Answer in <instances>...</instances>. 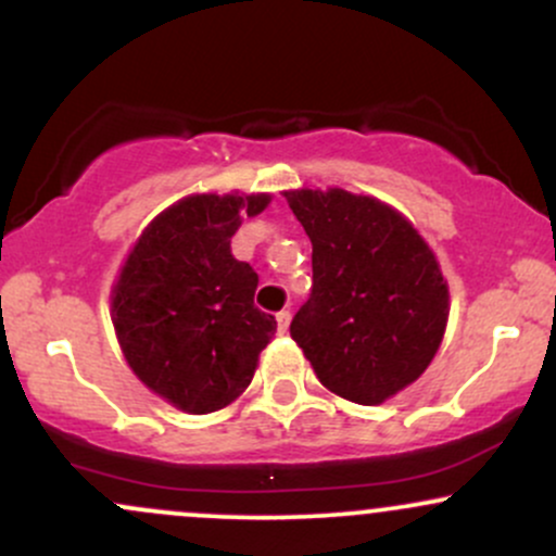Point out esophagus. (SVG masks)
<instances>
[{
  "label": "esophagus",
  "mask_w": 556,
  "mask_h": 556,
  "mask_svg": "<svg viewBox=\"0 0 556 556\" xmlns=\"http://www.w3.org/2000/svg\"><path fill=\"white\" fill-rule=\"evenodd\" d=\"M290 318H292L290 311H279V314H277V327H279V331H282V334L287 329H290Z\"/></svg>",
  "instance_id": "esophagus-1"
}]
</instances>
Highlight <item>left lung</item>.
I'll return each mask as SVG.
<instances>
[{
  "label": "left lung",
  "mask_w": 556,
  "mask_h": 556,
  "mask_svg": "<svg viewBox=\"0 0 556 556\" xmlns=\"http://www.w3.org/2000/svg\"><path fill=\"white\" fill-rule=\"evenodd\" d=\"M314 245V290L290 334L329 392L381 405L429 368L450 290L431 248L400 212L342 188L290 190Z\"/></svg>",
  "instance_id": "8db88e82"
}]
</instances>
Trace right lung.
<instances>
[{
	"instance_id": "obj_1",
	"label": "right lung",
	"mask_w": 556,
	"mask_h": 556,
	"mask_svg": "<svg viewBox=\"0 0 556 556\" xmlns=\"http://www.w3.org/2000/svg\"><path fill=\"white\" fill-rule=\"evenodd\" d=\"M271 195H188L143 229L112 290L127 366L185 413L227 407L251 384L277 321L253 305L258 274L229 240Z\"/></svg>"
}]
</instances>
